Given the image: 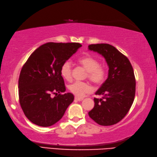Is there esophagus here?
<instances>
[{"instance_id":"esophagus-1","label":"esophagus","mask_w":157,"mask_h":157,"mask_svg":"<svg viewBox=\"0 0 157 157\" xmlns=\"http://www.w3.org/2000/svg\"><path fill=\"white\" fill-rule=\"evenodd\" d=\"M75 99L76 101H81L83 100V98H81V97H75Z\"/></svg>"}]
</instances>
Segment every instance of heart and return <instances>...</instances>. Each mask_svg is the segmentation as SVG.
Masks as SVG:
<instances>
[{"instance_id":"b5f03b06","label":"heart","mask_w":157,"mask_h":157,"mask_svg":"<svg viewBox=\"0 0 157 157\" xmlns=\"http://www.w3.org/2000/svg\"><path fill=\"white\" fill-rule=\"evenodd\" d=\"M78 63L81 65L87 72L86 77L94 84L99 85L104 81L105 78V68L103 65L99 64V60L90 55H85L77 60ZM72 68L71 62H64L60 68V74L64 79L70 81L72 78ZM70 92L75 95L82 97L86 94L91 92L92 87L86 82H74L68 86Z\"/></svg>"}]
</instances>
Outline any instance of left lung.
I'll use <instances>...</instances> for the list:
<instances>
[{
	"label": "left lung",
	"instance_id": "1",
	"mask_svg": "<svg viewBox=\"0 0 157 157\" xmlns=\"http://www.w3.org/2000/svg\"><path fill=\"white\" fill-rule=\"evenodd\" d=\"M89 50L105 58L109 67L108 77L95 95V106L89 116L101 126H111L126 116L133 103L136 93L134 70L128 58L107 44H90Z\"/></svg>",
	"mask_w": 157,
	"mask_h": 157
}]
</instances>
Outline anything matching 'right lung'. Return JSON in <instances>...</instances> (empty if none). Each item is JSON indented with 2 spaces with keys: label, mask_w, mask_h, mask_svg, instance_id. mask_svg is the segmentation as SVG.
Here are the masks:
<instances>
[{
  "label": "right lung",
  "mask_w": 157,
  "mask_h": 157,
  "mask_svg": "<svg viewBox=\"0 0 157 157\" xmlns=\"http://www.w3.org/2000/svg\"><path fill=\"white\" fill-rule=\"evenodd\" d=\"M81 46L79 43L48 42L37 48L23 66L19 78V103L34 124L52 126L74 101L72 93L62 94L66 87L60 68ZM52 94L57 95L52 98Z\"/></svg>",
  "instance_id": "right-lung-1"
}]
</instances>
